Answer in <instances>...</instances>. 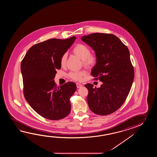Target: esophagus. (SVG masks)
Instances as JSON below:
<instances>
[{"label":"esophagus","mask_w":157,"mask_h":157,"mask_svg":"<svg viewBox=\"0 0 157 157\" xmlns=\"http://www.w3.org/2000/svg\"><path fill=\"white\" fill-rule=\"evenodd\" d=\"M76 86L77 88H81V87H82V85L81 83H76Z\"/></svg>","instance_id":"obj_1"}]
</instances>
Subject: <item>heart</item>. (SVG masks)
<instances>
[{
    "mask_svg": "<svg viewBox=\"0 0 157 157\" xmlns=\"http://www.w3.org/2000/svg\"><path fill=\"white\" fill-rule=\"evenodd\" d=\"M74 53L83 60V65L85 67L91 68L93 67L97 62V56L94 54L90 53V49L86 45L82 44H78L73 49ZM67 60V54H64L61 57L60 63L61 66H65ZM85 73L83 71L72 72L69 74V77L75 81H80L82 80Z\"/></svg>",
    "mask_w": 157,
    "mask_h": 157,
    "instance_id": "obj_1",
    "label": "heart"
}]
</instances>
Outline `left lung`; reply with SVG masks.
<instances>
[{"label":"left lung","mask_w":157,"mask_h":157,"mask_svg":"<svg viewBox=\"0 0 157 157\" xmlns=\"http://www.w3.org/2000/svg\"><path fill=\"white\" fill-rule=\"evenodd\" d=\"M95 51L97 63L91 75L103 83L100 87L85 85L89 91L90 110L98 115L110 114L118 109L130 93L134 70L127 47L110 33H93L81 37Z\"/></svg>","instance_id":"left-lung-1"}]
</instances>
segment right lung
<instances>
[{"instance_id":"1","label":"right lung","mask_w":157,"mask_h":157,"mask_svg":"<svg viewBox=\"0 0 157 157\" xmlns=\"http://www.w3.org/2000/svg\"><path fill=\"white\" fill-rule=\"evenodd\" d=\"M75 39V36L64 40L50 39L36 44L21 62L25 98L33 110L48 120H61L70 113V99L76 85L68 82L57 86L54 78L56 70L61 68V57Z\"/></svg>"}]
</instances>
